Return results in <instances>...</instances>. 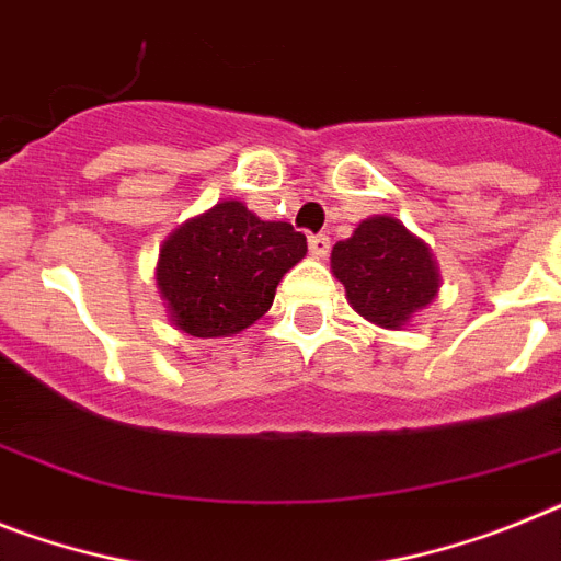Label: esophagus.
Returning a JSON list of instances; mask_svg holds the SVG:
<instances>
[{
    "label": "esophagus",
    "mask_w": 561,
    "mask_h": 561,
    "mask_svg": "<svg viewBox=\"0 0 561 561\" xmlns=\"http://www.w3.org/2000/svg\"><path fill=\"white\" fill-rule=\"evenodd\" d=\"M308 248H310V256L324 259L328 256V251H331V239L324 237V233H319V237H310Z\"/></svg>",
    "instance_id": "esophagus-1"
}]
</instances>
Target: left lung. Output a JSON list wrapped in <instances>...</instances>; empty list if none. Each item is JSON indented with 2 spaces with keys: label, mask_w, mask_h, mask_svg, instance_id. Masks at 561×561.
Wrapping results in <instances>:
<instances>
[{
  "label": "left lung",
  "mask_w": 561,
  "mask_h": 561,
  "mask_svg": "<svg viewBox=\"0 0 561 561\" xmlns=\"http://www.w3.org/2000/svg\"><path fill=\"white\" fill-rule=\"evenodd\" d=\"M331 271L345 285L347 305L388 331H402L439 294L431 244L397 216L376 214L356 225L351 239L333 244Z\"/></svg>",
  "instance_id": "left-lung-1"
}]
</instances>
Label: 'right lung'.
Listing matches in <instances>:
<instances>
[{
	"instance_id": "1",
	"label": "right lung",
	"mask_w": 561,
	"mask_h": 561,
	"mask_svg": "<svg viewBox=\"0 0 561 561\" xmlns=\"http://www.w3.org/2000/svg\"><path fill=\"white\" fill-rule=\"evenodd\" d=\"M305 253L308 242L288 222H265L244 202L225 199L164 239L157 288L182 333L233 336L265 317L276 285Z\"/></svg>"
}]
</instances>
